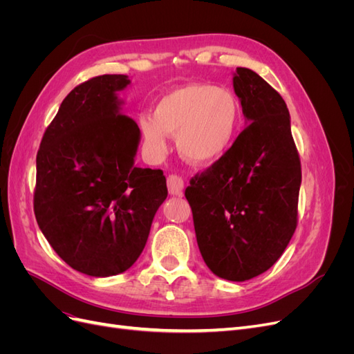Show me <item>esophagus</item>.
<instances>
[{"mask_svg":"<svg viewBox=\"0 0 354 354\" xmlns=\"http://www.w3.org/2000/svg\"><path fill=\"white\" fill-rule=\"evenodd\" d=\"M167 185H168V190L171 195H177L180 196L181 192H183V178H181L180 176L177 174H169L168 178H167Z\"/></svg>","mask_w":354,"mask_h":354,"instance_id":"obj_1","label":"esophagus"}]
</instances>
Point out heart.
I'll return each mask as SVG.
<instances>
[{
	"label": "heart",
	"mask_w": 354,
	"mask_h": 354,
	"mask_svg": "<svg viewBox=\"0 0 354 354\" xmlns=\"http://www.w3.org/2000/svg\"><path fill=\"white\" fill-rule=\"evenodd\" d=\"M241 120V103L230 90L189 84L162 95L153 115L138 116V127L149 155L162 156L168 134H173L181 156L195 165H209L230 151Z\"/></svg>",
	"instance_id": "1"
}]
</instances>
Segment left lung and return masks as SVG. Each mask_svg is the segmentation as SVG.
<instances>
[{"instance_id":"left-lung-1","label":"left lung","mask_w":354,"mask_h":354,"mask_svg":"<svg viewBox=\"0 0 354 354\" xmlns=\"http://www.w3.org/2000/svg\"><path fill=\"white\" fill-rule=\"evenodd\" d=\"M233 88L250 124L185 195L203 261L218 277L243 282L269 270L292 238L301 162L282 95L246 68L236 69Z\"/></svg>"}]
</instances>
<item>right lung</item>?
<instances>
[{
  "label": "right lung",
  "mask_w": 354,
  "mask_h": 354,
  "mask_svg": "<svg viewBox=\"0 0 354 354\" xmlns=\"http://www.w3.org/2000/svg\"><path fill=\"white\" fill-rule=\"evenodd\" d=\"M128 84L100 75L77 85L37 153L38 226L63 261L95 277L136 263L168 195L162 169L134 165L140 130L115 95Z\"/></svg>",
  "instance_id": "obj_1"
}]
</instances>
